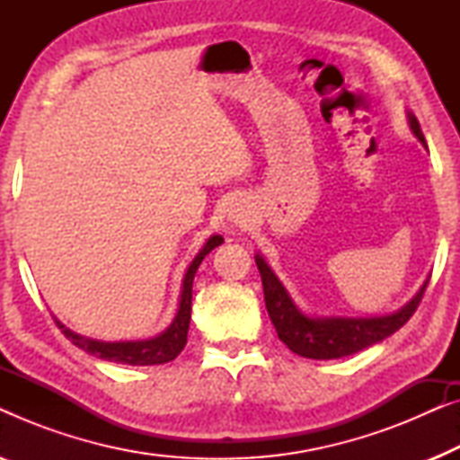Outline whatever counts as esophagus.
Masks as SVG:
<instances>
[{
	"mask_svg": "<svg viewBox=\"0 0 460 460\" xmlns=\"http://www.w3.org/2000/svg\"><path fill=\"white\" fill-rule=\"evenodd\" d=\"M249 216H251V213L247 211V207H244L243 203H236L230 209V222H234L238 228H244V226H247Z\"/></svg>",
	"mask_w": 460,
	"mask_h": 460,
	"instance_id": "1",
	"label": "esophagus"
}]
</instances>
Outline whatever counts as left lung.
<instances>
[{
    "label": "left lung",
    "instance_id": "obj_1",
    "mask_svg": "<svg viewBox=\"0 0 460 460\" xmlns=\"http://www.w3.org/2000/svg\"><path fill=\"white\" fill-rule=\"evenodd\" d=\"M408 123H411L412 134L427 148L425 136L412 112H408ZM255 263L261 274L263 299H266L268 316L272 320L276 332H279V339L293 354L312 358V360H332V358L358 354V351L367 349L370 345L394 335L417 312L425 288L429 285V279H427L423 287L419 288V293L402 310L389 314V316L314 318L307 316V314H304L295 305L291 295L287 293V288L282 287L279 276L272 272V268L268 266L261 255H255Z\"/></svg>",
    "mask_w": 460,
    "mask_h": 460
}]
</instances>
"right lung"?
Masks as SVG:
<instances>
[{"instance_id":"right-lung-1","label":"right lung","mask_w":460,"mask_h":460,"mask_svg":"<svg viewBox=\"0 0 460 460\" xmlns=\"http://www.w3.org/2000/svg\"><path fill=\"white\" fill-rule=\"evenodd\" d=\"M224 238L216 234L205 243V247L199 251V255L194 257L190 266L186 270L184 276V287H181V297L180 307L175 314L173 323L167 326L161 335L153 339H144V341H98V339H90L84 335H77L71 329H66L65 324L56 320L58 329H62L65 337L73 345H77L79 349L87 351V354L102 358V360L117 362V364H131V367H150V364H165L172 362L175 356L184 349L186 339H188V326H190V310H192V280L194 274L200 266V261L205 260L207 253H211L217 244H222Z\"/></svg>"}]
</instances>
